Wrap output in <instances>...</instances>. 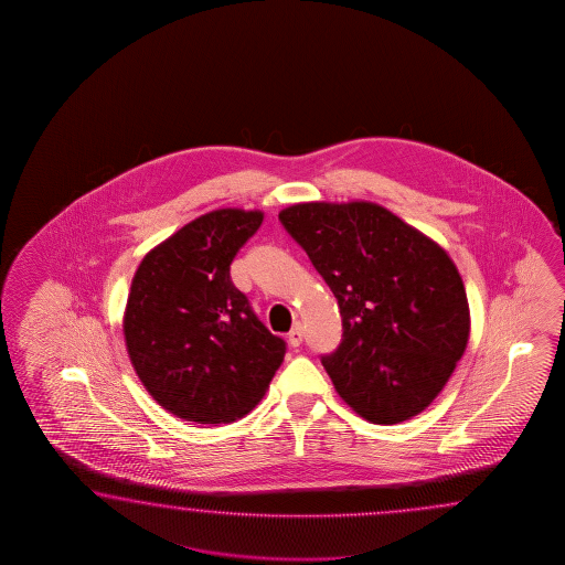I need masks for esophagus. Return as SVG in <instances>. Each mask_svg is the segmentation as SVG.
Returning a JSON list of instances; mask_svg holds the SVG:
<instances>
[{
  "label": "esophagus",
  "instance_id": "34e87169",
  "mask_svg": "<svg viewBox=\"0 0 565 565\" xmlns=\"http://www.w3.org/2000/svg\"><path fill=\"white\" fill-rule=\"evenodd\" d=\"M287 341L290 348H299L300 343H302V331H300L299 323H295V327L288 331Z\"/></svg>",
  "mask_w": 565,
  "mask_h": 565
}]
</instances>
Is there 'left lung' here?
<instances>
[{"instance_id":"left-lung-1","label":"left lung","mask_w":565,"mask_h":565,"mask_svg":"<svg viewBox=\"0 0 565 565\" xmlns=\"http://www.w3.org/2000/svg\"><path fill=\"white\" fill-rule=\"evenodd\" d=\"M278 217L341 311V343L321 360L337 394L372 424L418 416L469 343V300L452 258L373 202H305Z\"/></svg>"}]
</instances>
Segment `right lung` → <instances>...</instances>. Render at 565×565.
Masks as SVG:
<instances>
[{
    "instance_id": "1",
    "label": "right lung",
    "mask_w": 565,
    "mask_h": 565,
    "mask_svg": "<svg viewBox=\"0 0 565 565\" xmlns=\"http://www.w3.org/2000/svg\"><path fill=\"white\" fill-rule=\"evenodd\" d=\"M265 220L220 207L145 254L132 277L122 335L145 390L181 420L228 424L263 399L285 341L256 319L230 265Z\"/></svg>"
}]
</instances>
